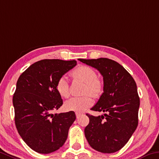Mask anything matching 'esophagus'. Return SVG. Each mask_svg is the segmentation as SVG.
Returning a JSON list of instances; mask_svg holds the SVG:
<instances>
[{"instance_id": "34e87169", "label": "esophagus", "mask_w": 159, "mask_h": 159, "mask_svg": "<svg viewBox=\"0 0 159 159\" xmlns=\"http://www.w3.org/2000/svg\"><path fill=\"white\" fill-rule=\"evenodd\" d=\"M83 115V113H80V112H75V115H76V117H77V119L78 118H79L80 116H82Z\"/></svg>"}]
</instances>
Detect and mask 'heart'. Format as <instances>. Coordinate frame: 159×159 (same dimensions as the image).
<instances>
[{
	"mask_svg": "<svg viewBox=\"0 0 159 159\" xmlns=\"http://www.w3.org/2000/svg\"><path fill=\"white\" fill-rule=\"evenodd\" d=\"M74 79L81 80L85 84L84 93H89L93 97H98L101 94L103 89L102 82L97 78V74L94 69L87 66H80L71 73ZM57 90L62 98L69 96V83L66 76L62 75L58 80L56 85ZM93 100L89 95L70 98L64 103L67 110L81 112L91 106Z\"/></svg>",
	"mask_w": 159,
	"mask_h": 159,
	"instance_id": "heart-1",
	"label": "heart"
}]
</instances>
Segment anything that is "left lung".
<instances>
[{"label": "left lung", "instance_id": "8db88e82", "mask_svg": "<svg viewBox=\"0 0 159 159\" xmlns=\"http://www.w3.org/2000/svg\"><path fill=\"white\" fill-rule=\"evenodd\" d=\"M79 60L99 70L104 84L102 94L90 110L105 114L98 117L86 114L90 122L85 128V137L98 152H117L137 127L140 100L137 84L129 73L112 59Z\"/></svg>", "mask_w": 159, "mask_h": 159}]
</instances>
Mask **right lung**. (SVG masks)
Wrapping results in <instances>:
<instances>
[{
  "instance_id": "obj_1",
  "label": "right lung",
  "mask_w": 159,
  "mask_h": 159,
  "mask_svg": "<svg viewBox=\"0 0 159 159\" xmlns=\"http://www.w3.org/2000/svg\"><path fill=\"white\" fill-rule=\"evenodd\" d=\"M76 64L75 60L43 59L27 68L17 80L12 98L15 123L22 139L34 152H54L66 142L75 112H52L63 104L56 88L58 80Z\"/></svg>"
}]
</instances>
